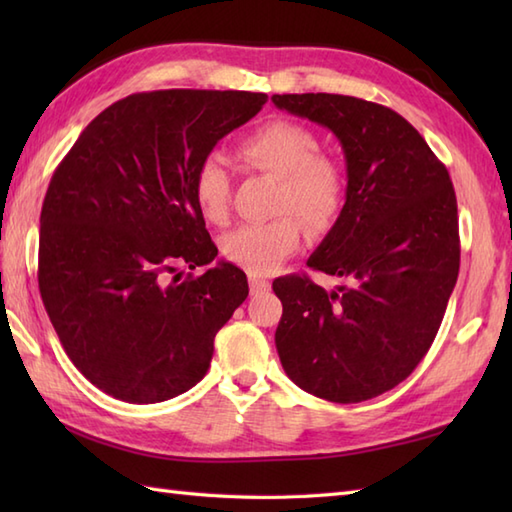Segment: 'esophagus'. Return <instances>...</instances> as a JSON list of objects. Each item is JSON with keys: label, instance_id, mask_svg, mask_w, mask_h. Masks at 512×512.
Returning <instances> with one entry per match:
<instances>
[{"label": "esophagus", "instance_id": "1", "mask_svg": "<svg viewBox=\"0 0 512 512\" xmlns=\"http://www.w3.org/2000/svg\"><path fill=\"white\" fill-rule=\"evenodd\" d=\"M248 286H250V292L257 295V292H264V290L270 288V281L264 279V277H259V275H248Z\"/></svg>", "mask_w": 512, "mask_h": 512}]
</instances>
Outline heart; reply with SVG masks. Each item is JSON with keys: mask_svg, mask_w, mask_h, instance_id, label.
Listing matches in <instances>:
<instances>
[{"mask_svg": "<svg viewBox=\"0 0 512 512\" xmlns=\"http://www.w3.org/2000/svg\"><path fill=\"white\" fill-rule=\"evenodd\" d=\"M239 158L279 178L277 211L286 215L233 228L220 239V250L226 262L253 275H268L299 248L300 219L312 233L330 231L339 220L345 204V176L332 158L321 156L319 136L292 121H270L255 129L239 145ZM193 200L206 222L228 220L231 180L220 156H206L195 169Z\"/></svg>", "mask_w": 512, "mask_h": 512, "instance_id": "obj_1", "label": "heart"}]
</instances>
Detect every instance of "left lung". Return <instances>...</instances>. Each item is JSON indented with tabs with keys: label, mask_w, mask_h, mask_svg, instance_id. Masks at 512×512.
Returning a JSON list of instances; mask_svg holds the SVG:
<instances>
[{
	"label": "left lung",
	"mask_w": 512,
	"mask_h": 512,
	"mask_svg": "<svg viewBox=\"0 0 512 512\" xmlns=\"http://www.w3.org/2000/svg\"><path fill=\"white\" fill-rule=\"evenodd\" d=\"M279 110L339 138L345 204L306 275L273 281L275 332L292 383L330 402H363L402 383L429 352L460 270L458 202L447 167L385 105L341 94H275Z\"/></svg>",
	"instance_id": "1"
}]
</instances>
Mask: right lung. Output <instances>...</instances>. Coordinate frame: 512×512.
Returning a JSON list of instances; mask_svg holds the SVG:
<instances>
[{"instance_id":"1","label":"right lung","mask_w":512,"mask_h":512,"mask_svg":"<svg viewBox=\"0 0 512 512\" xmlns=\"http://www.w3.org/2000/svg\"><path fill=\"white\" fill-rule=\"evenodd\" d=\"M266 94L140 92L83 129L41 209L39 290L74 367L134 405L204 378L217 330L248 297L244 270L217 262L193 173Z\"/></svg>"}]
</instances>
